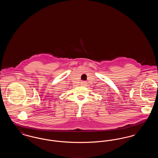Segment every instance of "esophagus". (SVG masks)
<instances>
[{
  "mask_svg": "<svg viewBox=\"0 0 158 158\" xmlns=\"http://www.w3.org/2000/svg\"><path fill=\"white\" fill-rule=\"evenodd\" d=\"M81 83L82 86H85L86 85V82H85V81H81Z\"/></svg>",
  "mask_w": 158,
  "mask_h": 158,
  "instance_id": "34e87169",
  "label": "esophagus"
}]
</instances>
